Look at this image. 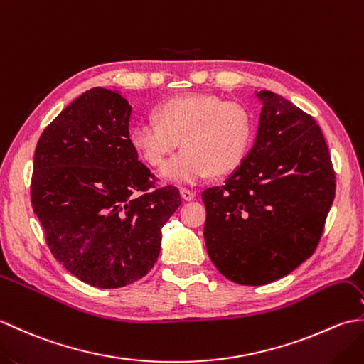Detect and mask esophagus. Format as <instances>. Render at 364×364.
Segmentation results:
<instances>
[{
	"instance_id": "esophagus-1",
	"label": "esophagus",
	"mask_w": 364,
	"mask_h": 364,
	"mask_svg": "<svg viewBox=\"0 0 364 364\" xmlns=\"http://www.w3.org/2000/svg\"><path fill=\"white\" fill-rule=\"evenodd\" d=\"M180 196H181L183 200H186V202H191V200L196 198V192L183 188V189H180Z\"/></svg>"
}]
</instances>
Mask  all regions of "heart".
<instances>
[{
    "mask_svg": "<svg viewBox=\"0 0 364 364\" xmlns=\"http://www.w3.org/2000/svg\"><path fill=\"white\" fill-rule=\"evenodd\" d=\"M255 119L241 103L208 94L167 100L156 119L136 123L129 131L134 150L153 167L164 164L181 141L184 149L162 168L173 184H196L215 173H228L245 159L253 142Z\"/></svg>",
    "mask_w": 364,
    "mask_h": 364,
    "instance_id": "heart-1",
    "label": "heart"
}]
</instances>
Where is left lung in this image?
Returning a JSON list of instances; mask_svg holds the SVG:
<instances>
[{
    "instance_id": "1",
    "label": "left lung",
    "mask_w": 364,
    "mask_h": 364,
    "mask_svg": "<svg viewBox=\"0 0 364 364\" xmlns=\"http://www.w3.org/2000/svg\"><path fill=\"white\" fill-rule=\"evenodd\" d=\"M261 102L257 137L223 186L202 192L205 244L228 280L259 286L311 257L335 198V172L319 125L282 95Z\"/></svg>"
}]
</instances>
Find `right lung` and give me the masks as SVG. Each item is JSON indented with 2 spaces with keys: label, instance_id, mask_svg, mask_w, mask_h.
Listing matches in <instances>:
<instances>
[{
  "label": "right lung",
  "instance_id": "obj_1",
  "mask_svg": "<svg viewBox=\"0 0 364 364\" xmlns=\"http://www.w3.org/2000/svg\"><path fill=\"white\" fill-rule=\"evenodd\" d=\"M131 112L122 92L90 89L45 128L34 153L31 202L50 250L102 289L149 274L161 230L181 205L176 188H153L129 142Z\"/></svg>",
  "mask_w": 364,
  "mask_h": 364
}]
</instances>
